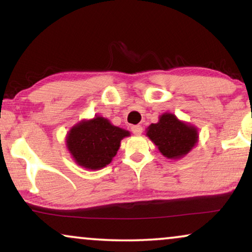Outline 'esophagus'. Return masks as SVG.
<instances>
[{"instance_id":"obj_1","label":"esophagus","mask_w":252,"mask_h":252,"mask_svg":"<svg viewBox=\"0 0 252 252\" xmlns=\"http://www.w3.org/2000/svg\"><path fill=\"white\" fill-rule=\"evenodd\" d=\"M130 130H132V133L135 134V135H140V134L142 133L143 127L141 125H134V126L130 127Z\"/></svg>"}]
</instances>
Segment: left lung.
I'll list each match as a JSON object with an SVG mask.
<instances>
[{"label":"left lung","mask_w":252,"mask_h":252,"mask_svg":"<svg viewBox=\"0 0 252 252\" xmlns=\"http://www.w3.org/2000/svg\"><path fill=\"white\" fill-rule=\"evenodd\" d=\"M147 135L167 158H180L187 155L197 142L195 127L178 120L171 113H164L157 124L148 127Z\"/></svg>","instance_id":"obj_1"}]
</instances>
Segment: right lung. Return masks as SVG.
Masks as SVG:
<instances>
[{"label": "right lung", "instance_id": "add662e5", "mask_svg": "<svg viewBox=\"0 0 252 252\" xmlns=\"http://www.w3.org/2000/svg\"><path fill=\"white\" fill-rule=\"evenodd\" d=\"M129 132L110 124L103 117L82 122L67 135V148L80 166L98 170L111 163L120 147V141Z\"/></svg>", "mask_w": 252, "mask_h": 252}]
</instances>
